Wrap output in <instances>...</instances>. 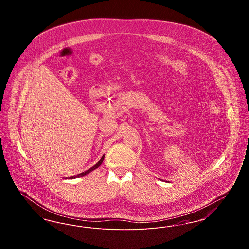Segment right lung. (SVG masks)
<instances>
[{
    "label": "right lung",
    "mask_w": 249,
    "mask_h": 249,
    "mask_svg": "<svg viewBox=\"0 0 249 249\" xmlns=\"http://www.w3.org/2000/svg\"><path fill=\"white\" fill-rule=\"evenodd\" d=\"M104 159H105V155H103V157L101 158V160L95 164L94 166H92L91 168H89V170H87L86 172H83V173H81V174H78V175H76V176H72V177H69V178H64L65 179H74V178H81V177H84V176H86V175H88V174H89L90 172H92V171H94L95 169H97L99 166L101 165L102 163H103V161H104Z\"/></svg>",
    "instance_id": "obj_1"
}]
</instances>
